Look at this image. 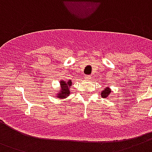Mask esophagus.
Listing matches in <instances>:
<instances>
[{
    "label": "esophagus",
    "mask_w": 152,
    "mask_h": 152,
    "mask_svg": "<svg viewBox=\"0 0 152 152\" xmlns=\"http://www.w3.org/2000/svg\"><path fill=\"white\" fill-rule=\"evenodd\" d=\"M92 78V76H90V75H86V76H85V79L87 80V81H89V80H91Z\"/></svg>",
    "instance_id": "1"
}]
</instances>
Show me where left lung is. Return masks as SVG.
Wrapping results in <instances>:
<instances>
[{
  "label": "left lung",
  "instance_id": "obj_1",
  "mask_svg": "<svg viewBox=\"0 0 152 152\" xmlns=\"http://www.w3.org/2000/svg\"><path fill=\"white\" fill-rule=\"evenodd\" d=\"M110 93H111V90L109 88H106V89H104L103 91L102 92V97H108L110 94Z\"/></svg>",
  "mask_w": 152,
  "mask_h": 152
}]
</instances>
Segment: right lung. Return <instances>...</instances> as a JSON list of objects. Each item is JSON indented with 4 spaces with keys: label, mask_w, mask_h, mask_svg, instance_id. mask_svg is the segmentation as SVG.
<instances>
[{
    "label": "right lung",
    "mask_w": 152,
    "mask_h": 152,
    "mask_svg": "<svg viewBox=\"0 0 152 152\" xmlns=\"http://www.w3.org/2000/svg\"><path fill=\"white\" fill-rule=\"evenodd\" d=\"M61 84V93L58 94V97L59 98H65V97H68L70 95V90L68 89V86H70L72 82L70 80H69L68 82H65V81H62L60 82Z\"/></svg>",
    "instance_id": "1"
}]
</instances>
